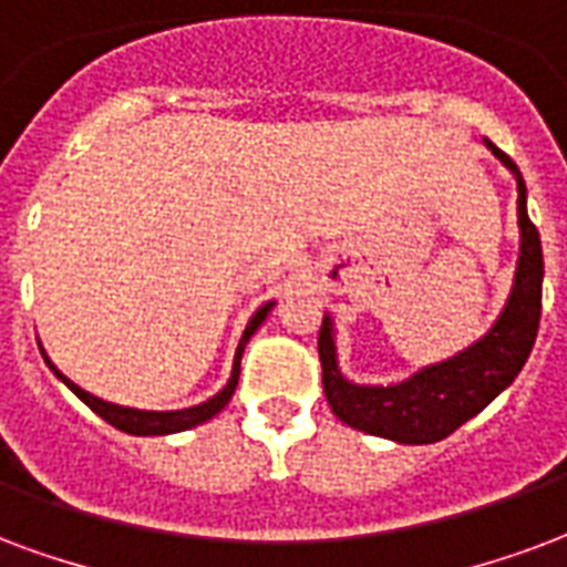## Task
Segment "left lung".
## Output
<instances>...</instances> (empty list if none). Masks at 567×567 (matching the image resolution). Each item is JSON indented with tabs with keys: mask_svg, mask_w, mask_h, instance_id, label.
<instances>
[{
	"mask_svg": "<svg viewBox=\"0 0 567 567\" xmlns=\"http://www.w3.org/2000/svg\"><path fill=\"white\" fill-rule=\"evenodd\" d=\"M486 146L517 174L519 192L517 216L523 240H519L517 279L505 312L477 346L444 360L439 367L423 369L414 379L393 388H360L339 375L330 321L324 318L318 330L324 396L339 421L354 430L402 444L442 442L496 400L529 360L540 321V282H544L540 237L526 213V183L519 177L517 165L496 144L486 141Z\"/></svg>",
	"mask_w": 567,
	"mask_h": 567,
	"instance_id": "obj_1",
	"label": "left lung"
}]
</instances>
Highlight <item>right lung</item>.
I'll use <instances>...</instances> for the list:
<instances>
[{"label": "right lung", "mask_w": 567, "mask_h": 567, "mask_svg": "<svg viewBox=\"0 0 567 567\" xmlns=\"http://www.w3.org/2000/svg\"><path fill=\"white\" fill-rule=\"evenodd\" d=\"M270 306H261L255 316H251L249 327H246V333H243L240 339V348H237V358H234V372H230V381L225 384V388L213 396V400L200 402V405H195V409H183V412H137V409H123V405H113V402H104L99 400V396H92V393H86V390H81L78 384H71L65 375H62L60 369L53 367L48 358V367L56 372V379H62L65 384H69L78 396H81L86 405H90L92 412L99 414L102 421H107L111 426H116V430H123V433L128 435H167V433H179V430H188V426H198V423L209 421L213 414H219L225 405H228L230 393H234V388H237V379H240V358H243V348H246V342H249V337L261 327V321L267 318V312H270ZM44 354V351H41Z\"/></svg>", "instance_id": "obj_1"}]
</instances>
